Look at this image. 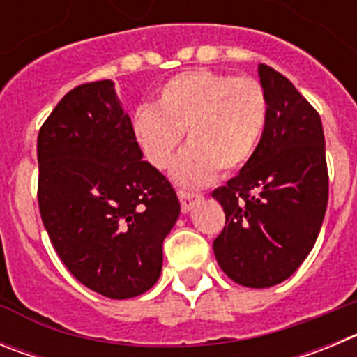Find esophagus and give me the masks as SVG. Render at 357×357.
<instances>
[{"instance_id": "obj_1", "label": "esophagus", "mask_w": 357, "mask_h": 357, "mask_svg": "<svg viewBox=\"0 0 357 357\" xmlns=\"http://www.w3.org/2000/svg\"><path fill=\"white\" fill-rule=\"evenodd\" d=\"M178 198H181L182 213H189V211H191L195 206H197V202L202 200L200 195L185 193V191H178Z\"/></svg>"}]
</instances>
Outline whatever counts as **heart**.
Here are the masks:
<instances>
[{
    "label": "heart",
    "mask_w": 357,
    "mask_h": 357,
    "mask_svg": "<svg viewBox=\"0 0 357 357\" xmlns=\"http://www.w3.org/2000/svg\"><path fill=\"white\" fill-rule=\"evenodd\" d=\"M266 114V93L257 80L193 69L160 87L157 109H135L130 128L144 159L157 169L172 164L185 132L189 146L173 164V181L184 188H202L218 169L232 173L250 160Z\"/></svg>",
    "instance_id": "b5f03b06"
}]
</instances>
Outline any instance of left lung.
<instances>
[{"instance_id": "1", "label": "left lung", "mask_w": 357, "mask_h": 357, "mask_svg": "<svg viewBox=\"0 0 357 357\" xmlns=\"http://www.w3.org/2000/svg\"><path fill=\"white\" fill-rule=\"evenodd\" d=\"M268 114L254 155L213 191L225 227L213 243L227 277L247 288H272L304 263L329 198L326 139L317 110L273 68L259 64Z\"/></svg>"}]
</instances>
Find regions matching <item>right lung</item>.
I'll use <instances>...</instances> for the list:
<instances>
[{
    "instance_id": "add662e5",
    "label": "right lung",
    "mask_w": 357,
    "mask_h": 357,
    "mask_svg": "<svg viewBox=\"0 0 357 357\" xmlns=\"http://www.w3.org/2000/svg\"><path fill=\"white\" fill-rule=\"evenodd\" d=\"M114 82L69 91L37 137L39 209L62 263L93 291L143 295L162 270L181 214L166 176L143 160Z\"/></svg>"
}]
</instances>
